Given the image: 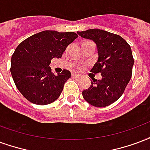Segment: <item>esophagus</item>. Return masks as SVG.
I'll list each match as a JSON object with an SVG mask.
<instances>
[{
	"label": "esophagus",
	"mask_w": 150,
	"mask_h": 150,
	"mask_svg": "<svg viewBox=\"0 0 150 150\" xmlns=\"http://www.w3.org/2000/svg\"><path fill=\"white\" fill-rule=\"evenodd\" d=\"M71 77H72V78L79 79V78H80L81 75H78V74H75V73H72V74H71Z\"/></svg>",
	"instance_id": "esophagus-1"
}]
</instances>
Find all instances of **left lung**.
Instances as JSON below:
<instances>
[{"label":"left lung","instance_id":"1","mask_svg":"<svg viewBox=\"0 0 150 150\" xmlns=\"http://www.w3.org/2000/svg\"><path fill=\"white\" fill-rule=\"evenodd\" d=\"M77 33L96 44L98 58L91 71L102 74L99 80L92 78L83 97L96 107L109 106L122 95L131 79L134 58L130 46L120 35L104 30L94 28Z\"/></svg>","mask_w":150,"mask_h":150}]
</instances>
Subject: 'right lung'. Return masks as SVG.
I'll return each mask as SVG.
<instances>
[{
    "instance_id": "right-lung-1",
    "label": "right lung",
    "mask_w": 150,
    "mask_h": 150,
    "mask_svg": "<svg viewBox=\"0 0 150 150\" xmlns=\"http://www.w3.org/2000/svg\"><path fill=\"white\" fill-rule=\"evenodd\" d=\"M78 37L73 32L43 31L19 44L12 55L10 71L19 91L36 105L53 103L60 95L71 72L55 75L49 67L53 58H61L67 47Z\"/></svg>"
}]
</instances>
